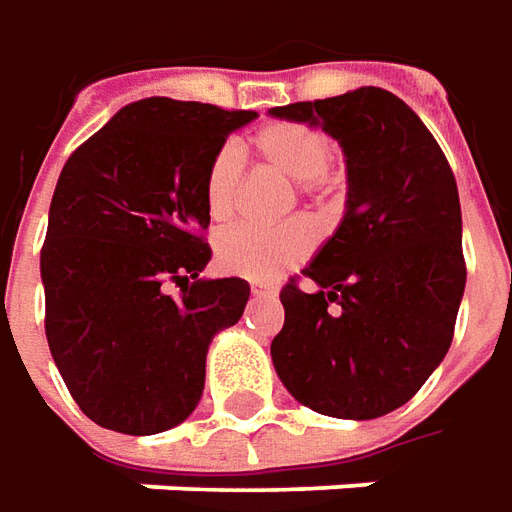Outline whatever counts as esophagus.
<instances>
[{"instance_id": "esophagus-1", "label": "esophagus", "mask_w": 512, "mask_h": 512, "mask_svg": "<svg viewBox=\"0 0 512 512\" xmlns=\"http://www.w3.org/2000/svg\"><path fill=\"white\" fill-rule=\"evenodd\" d=\"M277 291L274 283H252V297H277Z\"/></svg>"}]
</instances>
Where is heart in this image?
<instances>
[{
	"label": "heart",
	"instance_id": "b5f03b06",
	"mask_svg": "<svg viewBox=\"0 0 512 512\" xmlns=\"http://www.w3.org/2000/svg\"><path fill=\"white\" fill-rule=\"evenodd\" d=\"M257 161L263 167L280 172L283 178L297 181L306 195L331 192V161L334 144L320 127L300 121H274L260 127L252 138ZM243 161L235 147H221L212 155L206 178H203V201L212 221H229L238 209ZM317 243V226L309 218L257 229L235 226L215 240V260L226 274L249 277V280H274L280 274L306 260Z\"/></svg>",
	"mask_w": 512,
	"mask_h": 512
}]
</instances>
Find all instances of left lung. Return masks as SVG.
Returning <instances> with one entry per match:
<instances>
[{"mask_svg":"<svg viewBox=\"0 0 512 512\" xmlns=\"http://www.w3.org/2000/svg\"><path fill=\"white\" fill-rule=\"evenodd\" d=\"M320 127L345 155V212L306 266L314 291L286 283L272 362L291 397L334 419L397 411L439 368L465 294L459 189L428 127L394 93L272 107Z\"/></svg>","mask_w":512,"mask_h":512,"instance_id":"obj_1","label":"left lung"}]
</instances>
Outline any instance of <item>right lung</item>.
Instances as JSON below:
<instances>
[{
  "instance_id": "1",
  "label": "right lung",
  "mask_w": 512,
  "mask_h": 512,
  "mask_svg": "<svg viewBox=\"0 0 512 512\" xmlns=\"http://www.w3.org/2000/svg\"><path fill=\"white\" fill-rule=\"evenodd\" d=\"M255 118L141 98L64 164L42 249L45 331L67 391L101 428L150 436L201 402L212 337L249 300L240 277H201L212 257L203 178Z\"/></svg>"
}]
</instances>
